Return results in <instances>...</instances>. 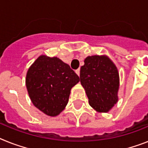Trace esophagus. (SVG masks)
<instances>
[{"mask_svg":"<svg viewBox=\"0 0 148 148\" xmlns=\"http://www.w3.org/2000/svg\"><path fill=\"white\" fill-rule=\"evenodd\" d=\"M75 72H76V74H77L78 76H80V68H78V69H77V70L75 71Z\"/></svg>","mask_w":148,"mask_h":148,"instance_id":"obj_1","label":"esophagus"}]
</instances>
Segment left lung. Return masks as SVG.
<instances>
[{"label":"left lung","mask_w":148,"mask_h":148,"mask_svg":"<svg viewBox=\"0 0 148 148\" xmlns=\"http://www.w3.org/2000/svg\"><path fill=\"white\" fill-rule=\"evenodd\" d=\"M80 83L89 103L98 112H108L118 101V70L106 56L86 57L80 68Z\"/></svg>","instance_id":"1"}]
</instances>
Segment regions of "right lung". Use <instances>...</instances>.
I'll return each mask as SVG.
<instances>
[{
	"label": "right lung",
	"instance_id": "obj_1",
	"mask_svg": "<svg viewBox=\"0 0 148 148\" xmlns=\"http://www.w3.org/2000/svg\"><path fill=\"white\" fill-rule=\"evenodd\" d=\"M80 81L70 66L57 57L42 55L28 68L25 84L33 105L50 116L66 107L71 89Z\"/></svg>",
	"mask_w": 148,
	"mask_h": 148
}]
</instances>
